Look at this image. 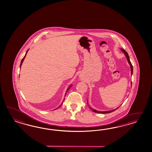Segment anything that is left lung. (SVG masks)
I'll return each mask as SVG.
<instances>
[{"instance_id":"1","label":"left lung","mask_w":152,"mask_h":152,"mask_svg":"<svg viewBox=\"0 0 152 152\" xmlns=\"http://www.w3.org/2000/svg\"><path fill=\"white\" fill-rule=\"evenodd\" d=\"M121 50L124 53H125V56L126 57V58H127V61H128V62L130 64V65L131 67V75H132V74L133 73V67H132V64L131 63L130 61V58H129V55H128V53H127V52L125 50H124L123 49H121ZM131 85H132V82H131ZM119 107H118L117 108H116L115 110H117ZM91 110L93 111V112H95V113H103V114H106V113H111V112H114V110H110V111H106V112H99V111H97V110H94V109H92V108H90Z\"/></svg>"}]
</instances>
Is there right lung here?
I'll use <instances>...</instances> for the list:
<instances>
[{
    "label": "right lung",
    "mask_w": 152,
    "mask_h": 152,
    "mask_svg": "<svg viewBox=\"0 0 152 152\" xmlns=\"http://www.w3.org/2000/svg\"><path fill=\"white\" fill-rule=\"evenodd\" d=\"M27 51H28V50H27V52H26V55H25V56H24V57H23V58H22V60L21 62V64H20V67H21V66L22 64V62H23V60H24V58H25V57H26V54H27ZM71 86H69V88H68V89H67V91H66V93H67V91H68V90H69V88H71Z\"/></svg>",
    "instance_id": "1"
}]
</instances>
